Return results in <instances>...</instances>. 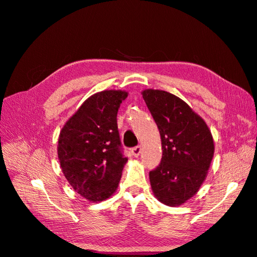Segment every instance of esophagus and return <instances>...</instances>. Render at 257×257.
Segmentation results:
<instances>
[{
    "label": "esophagus",
    "instance_id": "esophagus-1",
    "mask_svg": "<svg viewBox=\"0 0 257 257\" xmlns=\"http://www.w3.org/2000/svg\"><path fill=\"white\" fill-rule=\"evenodd\" d=\"M141 153H142V147L141 146H136L132 150V154L135 156V158H138V156L141 155Z\"/></svg>",
    "mask_w": 257,
    "mask_h": 257
}]
</instances>
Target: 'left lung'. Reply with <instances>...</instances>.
Listing matches in <instances>:
<instances>
[{"instance_id": "8db88e82", "label": "left lung", "mask_w": 257, "mask_h": 257, "mask_svg": "<svg viewBox=\"0 0 257 257\" xmlns=\"http://www.w3.org/2000/svg\"><path fill=\"white\" fill-rule=\"evenodd\" d=\"M143 98L158 124L162 161L150 172L154 196L168 206H180L205 181L214 155L210 128L185 101L160 89H145Z\"/></svg>"}]
</instances>
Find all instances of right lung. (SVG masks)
<instances>
[{"label":"right lung","instance_id":"add662e5","mask_svg":"<svg viewBox=\"0 0 257 257\" xmlns=\"http://www.w3.org/2000/svg\"><path fill=\"white\" fill-rule=\"evenodd\" d=\"M125 90H103L81 104L61 129L60 167L69 184L92 203L115 193L127 158L120 151L116 114Z\"/></svg>","mask_w":257,"mask_h":257}]
</instances>
